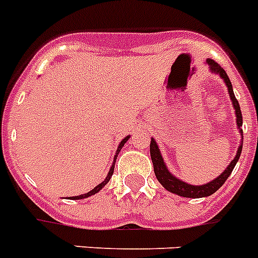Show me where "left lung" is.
<instances>
[{
  "instance_id": "8db88e82",
  "label": "left lung",
  "mask_w": 258,
  "mask_h": 258,
  "mask_svg": "<svg viewBox=\"0 0 258 258\" xmlns=\"http://www.w3.org/2000/svg\"><path fill=\"white\" fill-rule=\"evenodd\" d=\"M209 62L210 69L215 73H219L220 77L224 80L226 82L227 88H228V94L232 99V105L235 107V111H236V122H237V127H241L243 125V115H241V110H240V105L237 102V99H236L235 94H233V89L232 85H231V81H229L228 76H227L226 71L222 68V67L215 62L214 60H207ZM241 131V130H240ZM241 149H243V146H240L239 149H237V153H236V157L232 160V162L229 164L228 168H227L224 172L220 174L218 178H215L214 181L211 182L206 183V185H202V186H192L189 185V183L183 182V181H179L178 178L170 174L166 169L165 164L162 161V157H161V153L159 151V147L156 144L155 140H151V146H149V151H151V159H152L153 162V169H155V174H156V178L159 179V182L161 183L164 187H165L168 191L170 192H174V194H178L181 197H185V198H202V197H209L211 194L216 191V190L219 189L220 186L223 183L226 182L227 178L231 176V173H232L233 168H235L236 162L237 160L240 159V155H241Z\"/></svg>"
}]
</instances>
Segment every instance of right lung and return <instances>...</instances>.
Listing matches in <instances>:
<instances>
[{
  "label": "right lung",
  "instance_id": "obj_1",
  "mask_svg": "<svg viewBox=\"0 0 258 258\" xmlns=\"http://www.w3.org/2000/svg\"><path fill=\"white\" fill-rule=\"evenodd\" d=\"M128 138H130V136H127V138H124V139H123L122 142H120V144H119V148H118V151H116V156H118V153H119V151H120V148H122V147L124 146V143L127 142V140H128ZM116 156H115V157H114V164H112V165H111V168H110V172H109V174H107V177H106V178H105V181H103V182H101V183H99L98 186H96V187H94V189H93V190H90V191H89V192H86V194H82V196H77V197H72V199H82V198H88V197L93 196V194H96V192H98L99 190L102 189L103 186H105L106 183L109 182V181H110V178H111V176H112V173H114V166H115V159H116Z\"/></svg>",
  "mask_w": 258,
  "mask_h": 258
}]
</instances>
